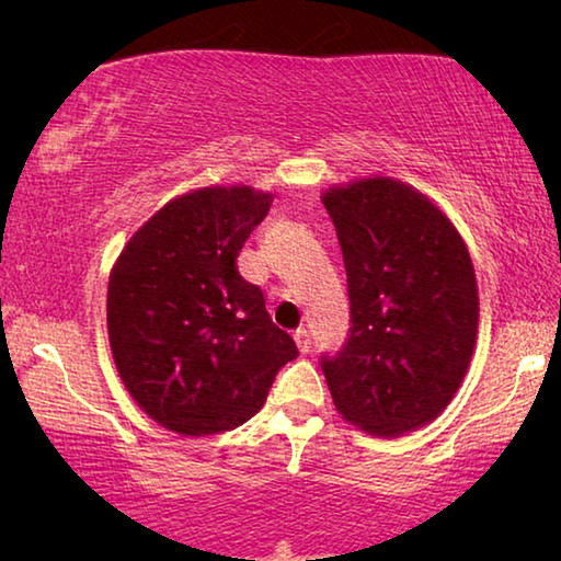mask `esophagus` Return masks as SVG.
Masks as SVG:
<instances>
[{
    "label": "esophagus",
    "instance_id": "obj_1",
    "mask_svg": "<svg viewBox=\"0 0 561 561\" xmlns=\"http://www.w3.org/2000/svg\"><path fill=\"white\" fill-rule=\"evenodd\" d=\"M294 344H297V348L301 351V354H307V351L311 348L309 331H307V329H297V331H294Z\"/></svg>",
    "mask_w": 561,
    "mask_h": 561
}]
</instances>
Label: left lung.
Here are the masks:
<instances>
[{"label": "left lung", "mask_w": 561, "mask_h": 561, "mask_svg": "<svg viewBox=\"0 0 561 561\" xmlns=\"http://www.w3.org/2000/svg\"><path fill=\"white\" fill-rule=\"evenodd\" d=\"M344 254L351 329L321 358L336 411L396 438L438 417L468 374L478 279L460 232L431 197L374 175L321 195Z\"/></svg>", "instance_id": "8db88e82"}]
</instances>
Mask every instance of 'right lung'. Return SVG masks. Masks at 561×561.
I'll list each match as a JSON object with an SVG mask.
<instances>
[{
	"label": "right lung",
	"mask_w": 561,
	"mask_h": 561,
	"mask_svg": "<svg viewBox=\"0 0 561 561\" xmlns=\"http://www.w3.org/2000/svg\"><path fill=\"white\" fill-rule=\"evenodd\" d=\"M272 201L250 185L193 190L160 207L113 264L111 354L133 401L168 431L201 438L247 423L299 354L234 264Z\"/></svg>",
	"instance_id": "1"
}]
</instances>
